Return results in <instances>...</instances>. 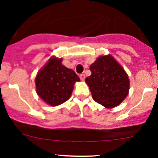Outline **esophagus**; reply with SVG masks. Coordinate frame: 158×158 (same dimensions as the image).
<instances>
[{
    "label": "esophagus",
    "mask_w": 158,
    "mask_h": 158,
    "mask_svg": "<svg viewBox=\"0 0 158 158\" xmlns=\"http://www.w3.org/2000/svg\"><path fill=\"white\" fill-rule=\"evenodd\" d=\"M79 78H80V79H81V80H83V81H84V79H85V75H84V74H79Z\"/></svg>",
    "instance_id": "1"
}]
</instances>
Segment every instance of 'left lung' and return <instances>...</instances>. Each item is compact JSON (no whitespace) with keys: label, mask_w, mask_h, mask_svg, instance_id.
<instances>
[{"label":"left lung","mask_w":158,"mask_h":158,"mask_svg":"<svg viewBox=\"0 0 158 158\" xmlns=\"http://www.w3.org/2000/svg\"><path fill=\"white\" fill-rule=\"evenodd\" d=\"M92 74L86 78L92 97L106 108L122 102L130 89V80L122 66L110 55L99 56L90 65Z\"/></svg>","instance_id":"1"}]
</instances>
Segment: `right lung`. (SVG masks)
<instances>
[{
    "mask_svg": "<svg viewBox=\"0 0 158 158\" xmlns=\"http://www.w3.org/2000/svg\"><path fill=\"white\" fill-rule=\"evenodd\" d=\"M62 59L51 58L36 77L37 94L51 106H58L70 98L75 82V72L61 64Z\"/></svg>",
    "mask_w": 158,
    "mask_h": 158,
    "instance_id": "1",
    "label": "right lung"
}]
</instances>
